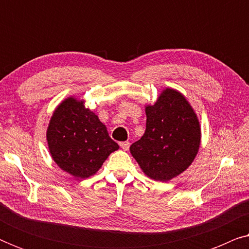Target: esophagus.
<instances>
[{
    "instance_id": "esophagus-1",
    "label": "esophagus",
    "mask_w": 249,
    "mask_h": 249,
    "mask_svg": "<svg viewBox=\"0 0 249 249\" xmlns=\"http://www.w3.org/2000/svg\"><path fill=\"white\" fill-rule=\"evenodd\" d=\"M119 145H120V147L122 149H124V151H128L129 146H130V142H119Z\"/></svg>"
}]
</instances>
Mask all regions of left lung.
Wrapping results in <instances>:
<instances>
[{
  "instance_id": "left-lung-1",
  "label": "left lung",
  "mask_w": 249,
  "mask_h": 249,
  "mask_svg": "<svg viewBox=\"0 0 249 249\" xmlns=\"http://www.w3.org/2000/svg\"><path fill=\"white\" fill-rule=\"evenodd\" d=\"M146 117L145 134L130 153L146 176L168 181L185 171L198 152V119L183 95L170 88L146 107Z\"/></svg>"
}]
</instances>
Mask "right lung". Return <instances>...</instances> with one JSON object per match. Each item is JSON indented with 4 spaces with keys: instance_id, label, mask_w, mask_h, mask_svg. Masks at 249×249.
<instances>
[{
    "instance_id": "obj_1",
    "label": "right lung",
    "mask_w": 249,
    "mask_h": 249,
    "mask_svg": "<svg viewBox=\"0 0 249 249\" xmlns=\"http://www.w3.org/2000/svg\"><path fill=\"white\" fill-rule=\"evenodd\" d=\"M47 142L56 164L81 179L96 173L107 156L119 148L97 115L73 97L63 101L53 113Z\"/></svg>"
}]
</instances>
